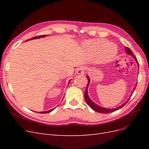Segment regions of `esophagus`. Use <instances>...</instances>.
Returning <instances> with one entry per match:
<instances>
[{"mask_svg": "<svg viewBox=\"0 0 149 149\" xmlns=\"http://www.w3.org/2000/svg\"><path fill=\"white\" fill-rule=\"evenodd\" d=\"M76 73L79 74H84L85 73V68L84 66H80L76 70Z\"/></svg>", "mask_w": 149, "mask_h": 149, "instance_id": "esophagus-1", "label": "esophagus"}]
</instances>
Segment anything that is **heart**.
<instances>
[{
	"instance_id": "1",
	"label": "heart",
	"mask_w": 149,
	"mask_h": 149,
	"mask_svg": "<svg viewBox=\"0 0 149 149\" xmlns=\"http://www.w3.org/2000/svg\"><path fill=\"white\" fill-rule=\"evenodd\" d=\"M83 48L89 55H98L97 60L100 62L110 61L118 53L117 47L106 39L88 40L83 43Z\"/></svg>"
}]
</instances>
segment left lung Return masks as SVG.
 <instances>
[{
	"instance_id": "left-lung-1",
	"label": "left lung",
	"mask_w": 149,
	"mask_h": 149,
	"mask_svg": "<svg viewBox=\"0 0 149 149\" xmlns=\"http://www.w3.org/2000/svg\"><path fill=\"white\" fill-rule=\"evenodd\" d=\"M125 52H126V53H127V55H131V56L134 58L135 60H136V63H137L138 67H139V63H138V61H137V58H136V56H134V53H132V52L131 50H130V49L129 48H128V47H125ZM86 77H87V78H88V84H87L86 89L85 92H84V98H85V101H86V102H87L88 106H89L90 107H91L92 109H93L94 111H96V112H100V113H105V114H106V113H110V112H114V111H117V110L119 109L120 108L123 107L125 105V104L128 102V101L129 100V99L130 98V97H131V96L132 95V94H133V93H134V91H133V92L132 93V94H130V96L129 99V100H128L127 101H126L125 103L123 104H122L121 106H120L118 107L114 108V109H108V108L103 107H101V106H99V105L96 104V103H94V102L91 100V99L89 98V96H88V86H89V83H90V79H89V77L88 76H86ZM136 86H135V88H134V90L135 89H136Z\"/></svg>"
}]
</instances>
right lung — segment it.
Instances as JSON below:
<instances>
[{
	"label": "right lung",
	"instance_id": "1",
	"mask_svg": "<svg viewBox=\"0 0 149 149\" xmlns=\"http://www.w3.org/2000/svg\"><path fill=\"white\" fill-rule=\"evenodd\" d=\"M46 35H40V36H38V37H33V38H30V39H29V40H27L28 41L29 40H33V39H37V38H43V37H46ZM71 80H70L69 81V83H68V84L70 83V81ZM56 107H55V108H53V109H50V110H49V111H42V112H40V113H42V114H45V113H48V112H52V111H53L54 109H55Z\"/></svg>",
	"mask_w": 149,
	"mask_h": 149
}]
</instances>
